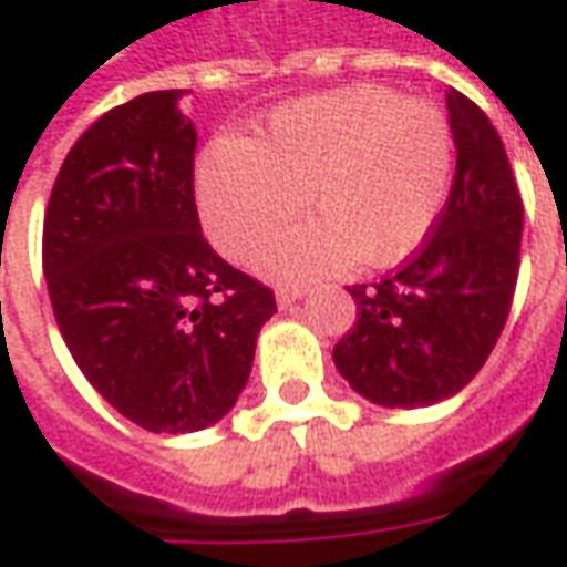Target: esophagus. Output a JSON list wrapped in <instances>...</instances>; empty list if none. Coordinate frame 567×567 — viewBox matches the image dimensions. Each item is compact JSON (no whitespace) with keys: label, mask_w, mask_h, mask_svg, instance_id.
<instances>
[{"label":"esophagus","mask_w":567,"mask_h":567,"mask_svg":"<svg viewBox=\"0 0 567 567\" xmlns=\"http://www.w3.org/2000/svg\"><path fill=\"white\" fill-rule=\"evenodd\" d=\"M302 287H280V290H277V306L280 308H287V306H292V302H296V299H302Z\"/></svg>","instance_id":"obj_1"}]
</instances>
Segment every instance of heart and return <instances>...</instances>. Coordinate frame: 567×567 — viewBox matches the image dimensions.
Wrapping results in <instances>:
<instances>
[{"mask_svg": "<svg viewBox=\"0 0 567 567\" xmlns=\"http://www.w3.org/2000/svg\"><path fill=\"white\" fill-rule=\"evenodd\" d=\"M447 113L385 85H354L277 107L256 142L218 135L197 159V206L213 244L249 256L302 206L321 216L271 237L265 275L308 277L413 256L451 197Z\"/></svg>", "mask_w": 567, "mask_h": 567, "instance_id": "obj_1", "label": "heart"}]
</instances>
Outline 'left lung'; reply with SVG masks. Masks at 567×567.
Returning <instances> with one entry per match:
<instances>
[{"label": "left lung", "mask_w": 567, "mask_h": 567, "mask_svg": "<svg viewBox=\"0 0 567 567\" xmlns=\"http://www.w3.org/2000/svg\"><path fill=\"white\" fill-rule=\"evenodd\" d=\"M456 135L451 197L425 244L373 284L349 287L358 318L336 342L349 385L382 408H429L485 367L509 318L525 206L485 111L447 95Z\"/></svg>", "instance_id": "left-lung-1"}]
</instances>
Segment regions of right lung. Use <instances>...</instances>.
Returning a JSON list of instances; mask_svg holds the SVG:
<instances>
[{
  "mask_svg": "<svg viewBox=\"0 0 567 567\" xmlns=\"http://www.w3.org/2000/svg\"><path fill=\"white\" fill-rule=\"evenodd\" d=\"M185 89L107 111L70 147L42 225V271L82 377L147 432H197L249 380L275 292L206 244Z\"/></svg>",
  "mask_w": 567,
  "mask_h": 567,
  "instance_id": "add662e5",
  "label": "right lung"
}]
</instances>
